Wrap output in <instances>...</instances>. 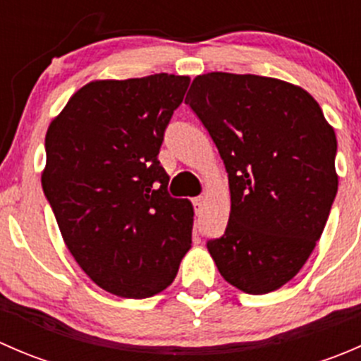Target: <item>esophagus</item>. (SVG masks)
<instances>
[{"label": "esophagus", "mask_w": 361, "mask_h": 361, "mask_svg": "<svg viewBox=\"0 0 361 361\" xmlns=\"http://www.w3.org/2000/svg\"><path fill=\"white\" fill-rule=\"evenodd\" d=\"M206 195H199V197H195L194 199V206H195V211H202L204 209V206H206Z\"/></svg>", "instance_id": "esophagus-1"}]
</instances>
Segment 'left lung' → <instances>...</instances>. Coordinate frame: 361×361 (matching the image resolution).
Wrapping results in <instances>:
<instances>
[{
    "label": "left lung",
    "instance_id": "left-lung-1",
    "mask_svg": "<svg viewBox=\"0 0 361 361\" xmlns=\"http://www.w3.org/2000/svg\"><path fill=\"white\" fill-rule=\"evenodd\" d=\"M185 103L228 173V224L207 251L241 292H274L304 267L329 220L338 187L334 127L307 90L269 76L199 75Z\"/></svg>",
    "mask_w": 361,
    "mask_h": 361
}]
</instances>
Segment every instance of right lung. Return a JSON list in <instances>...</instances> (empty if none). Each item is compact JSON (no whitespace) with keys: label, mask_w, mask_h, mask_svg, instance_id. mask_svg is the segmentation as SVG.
Returning a JSON list of instances; mask_svg holds the SVG:
<instances>
[{"label":"right lung","mask_w":361,"mask_h":361,"mask_svg":"<svg viewBox=\"0 0 361 361\" xmlns=\"http://www.w3.org/2000/svg\"><path fill=\"white\" fill-rule=\"evenodd\" d=\"M188 76L94 80L50 122L42 187L69 253L103 290L157 295L192 246L194 207L157 155Z\"/></svg>","instance_id":"right-lung-1"}]
</instances>
